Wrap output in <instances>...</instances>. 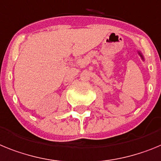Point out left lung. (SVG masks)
<instances>
[{"instance_id":"obj_1","label":"left lung","mask_w":161,"mask_h":161,"mask_svg":"<svg viewBox=\"0 0 161 161\" xmlns=\"http://www.w3.org/2000/svg\"><path fill=\"white\" fill-rule=\"evenodd\" d=\"M138 53H139V55L140 56V57H141V58H142V61H144V57H143V55H142V53H141L140 51H138Z\"/></svg>"}]
</instances>
